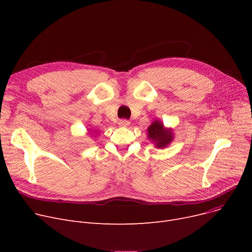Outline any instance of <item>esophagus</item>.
<instances>
[{
	"instance_id": "34e87169",
	"label": "esophagus",
	"mask_w": 252,
	"mask_h": 252,
	"mask_svg": "<svg viewBox=\"0 0 252 252\" xmlns=\"http://www.w3.org/2000/svg\"><path fill=\"white\" fill-rule=\"evenodd\" d=\"M128 125H129V122L127 121V119H122V121H119V123H118V126L122 127H126V126H128Z\"/></svg>"
}]
</instances>
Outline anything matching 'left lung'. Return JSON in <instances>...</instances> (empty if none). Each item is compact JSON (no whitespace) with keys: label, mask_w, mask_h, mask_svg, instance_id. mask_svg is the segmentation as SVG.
I'll list each match as a JSON object with an SVG mask.
<instances>
[{"label":"left lung","mask_w":252,"mask_h":252,"mask_svg":"<svg viewBox=\"0 0 252 252\" xmlns=\"http://www.w3.org/2000/svg\"><path fill=\"white\" fill-rule=\"evenodd\" d=\"M148 137L156 143V147L163 148L168 145L173 140V135L170 131L163 128V126L160 122H154L148 127Z\"/></svg>","instance_id":"obj_1"}]
</instances>
